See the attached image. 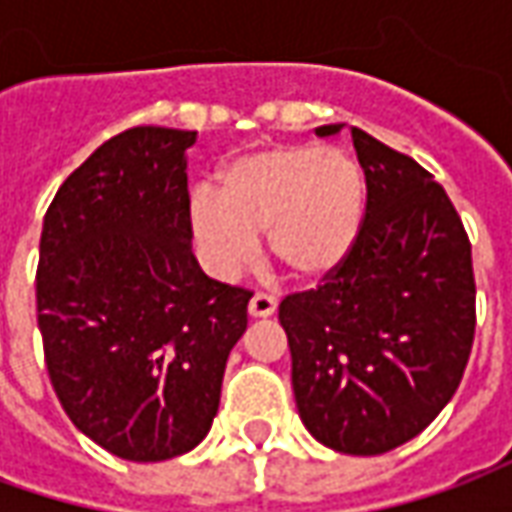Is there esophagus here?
Segmentation results:
<instances>
[{"label":"esophagus","instance_id":"1","mask_svg":"<svg viewBox=\"0 0 512 512\" xmlns=\"http://www.w3.org/2000/svg\"><path fill=\"white\" fill-rule=\"evenodd\" d=\"M277 312V299L271 293H255L249 301V315L252 318H271Z\"/></svg>","mask_w":512,"mask_h":512}]
</instances>
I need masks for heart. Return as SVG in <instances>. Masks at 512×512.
<instances>
[{
    "label": "heart",
    "instance_id": "b5f03b06",
    "mask_svg": "<svg viewBox=\"0 0 512 512\" xmlns=\"http://www.w3.org/2000/svg\"><path fill=\"white\" fill-rule=\"evenodd\" d=\"M365 197V172L345 150L279 145L230 161L219 175V197L194 191L191 227L219 277L249 266L257 235L266 233L277 263L312 282L348 257Z\"/></svg>",
    "mask_w": 512,
    "mask_h": 512
}]
</instances>
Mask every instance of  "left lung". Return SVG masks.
Here are the masks:
<instances>
[{
    "label": "left lung",
    "mask_w": 512,
    "mask_h": 512,
    "mask_svg": "<svg viewBox=\"0 0 512 512\" xmlns=\"http://www.w3.org/2000/svg\"><path fill=\"white\" fill-rule=\"evenodd\" d=\"M351 139L367 183L359 235L318 288L282 299L279 323L307 430L345 455H381L422 433L455 395L472 354L477 288L447 191L362 128L351 126Z\"/></svg>",
    "instance_id": "1"
}]
</instances>
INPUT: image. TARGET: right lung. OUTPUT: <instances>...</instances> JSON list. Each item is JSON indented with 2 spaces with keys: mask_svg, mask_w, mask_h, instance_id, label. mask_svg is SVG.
Returning <instances> with one entry per match:
<instances>
[{
  "mask_svg": "<svg viewBox=\"0 0 512 512\" xmlns=\"http://www.w3.org/2000/svg\"><path fill=\"white\" fill-rule=\"evenodd\" d=\"M197 131L136 126L73 169L43 216L38 326L51 386L117 458L194 450L219 411L252 290L191 255L186 147Z\"/></svg>",
  "mask_w": 512,
  "mask_h": 512,
  "instance_id": "add662e5",
  "label": "right lung"
}]
</instances>
